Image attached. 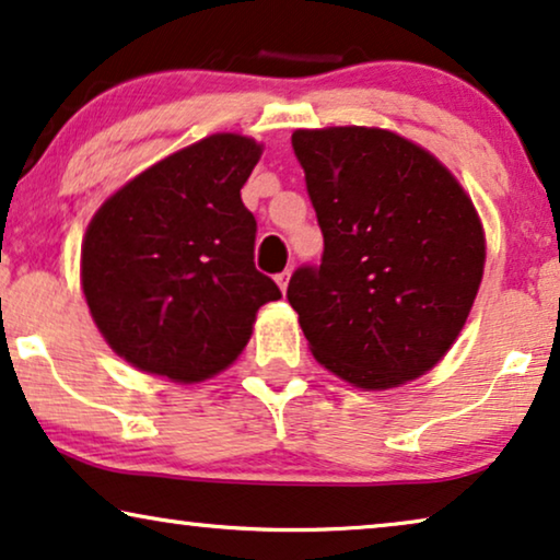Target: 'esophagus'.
I'll return each mask as SVG.
<instances>
[{
  "label": "esophagus",
  "mask_w": 560,
  "mask_h": 560,
  "mask_svg": "<svg viewBox=\"0 0 560 560\" xmlns=\"http://www.w3.org/2000/svg\"><path fill=\"white\" fill-rule=\"evenodd\" d=\"M289 276H292V271H289V268H287V271H281L279 276H276V284H279V289L284 294H287V287H289Z\"/></svg>",
  "instance_id": "obj_1"
}]
</instances>
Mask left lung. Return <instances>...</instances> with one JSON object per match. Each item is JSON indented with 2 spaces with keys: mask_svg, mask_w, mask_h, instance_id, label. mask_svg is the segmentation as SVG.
Wrapping results in <instances>:
<instances>
[{
  "mask_svg": "<svg viewBox=\"0 0 560 560\" xmlns=\"http://www.w3.org/2000/svg\"><path fill=\"white\" fill-rule=\"evenodd\" d=\"M325 250L289 304L312 355L358 389H392L448 353L483 276L481 220L448 168L378 128L296 130Z\"/></svg>",
  "mask_w": 560,
  "mask_h": 560,
  "instance_id": "left-lung-1",
  "label": "left lung"
}]
</instances>
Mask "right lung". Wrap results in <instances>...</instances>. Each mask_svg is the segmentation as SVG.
<instances>
[{"instance_id": "obj_1", "label": "right lung", "mask_w": 560, "mask_h": 560, "mask_svg": "<svg viewBox=\"0 0 560 560\" xmlns=\"http://www.w3.org/2000/svg\"><path fill=\"white\" fill-rule=\"evenodd\" d=\"M256 140L218 132L112 194L81 245V287L117 355L178 384L241 355L258 307L281 300L253 264L256 218L241 189Z\"/></svg>"}]
</instances>
